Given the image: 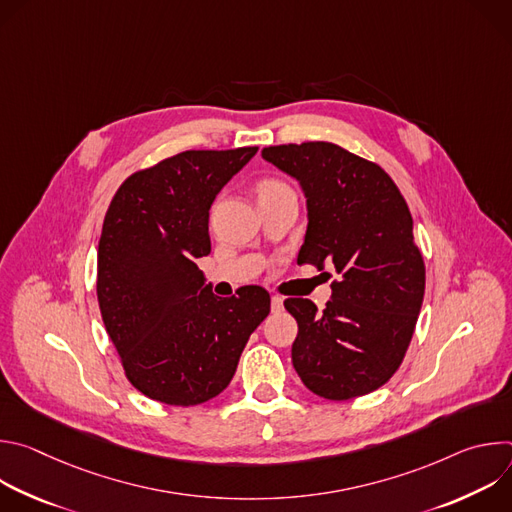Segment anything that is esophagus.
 Wrapping results in <instances>:
<instances>
[{
    "instance_id": "esophagus-1",
    "label": "esophagus",
    "mask_w": 512,
    "mask_h": 512,
    "mask_svg": "<svg viewBox=\"0 0 512 512\" xmlns=\"http://www.w3.org/2000/svg\"><path fill=\"white\" fill-rule=\"evenodd\" d=\"M271 310H273V312H281V310H283V300H281L279 296H273V298H271Z\"/></svg>"
}]
</instances>
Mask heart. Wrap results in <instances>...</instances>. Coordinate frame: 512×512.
<instances>
[{"label": "heart", "mask_w": 512, "mask_h": 512, "mask_svg": "<svg viewBox=\"0 0 512 512\" xmlns=\"http://www.w3.org/2000/svg\"><path fill=\"white\" fill-rule=\"evenodd\" d=\"M281 190H289L283 182L279 180H273V178H267L263 180L259 186H257V194L259 196H265V194H271V192H281Z\"/></svg>", "instance_id": "b5f03b06"}]
</instances>
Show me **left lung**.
<instances>
[{
	"mask_svg": "<svg viewBox=\"0 0 512 512\" xmlns=\"http://www.w3.org/2000/svg\"><path fill=\"white\" fill-rule=\"evenodd\" d=\"M261 156L304 190L298 263L332 265L340 275L324 312L306 298L283 302L298 322L294 369L330 401L373 393L403 362L425 294L409 206L381 166L336 143L271 145Z\"/></svg>",
	"mask_w": 512,
	"mask_h": 512,
	"instance_id": "1",
	"label": "left lung"
}]
</instances>
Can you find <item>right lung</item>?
<instances>
[{
  "label": "right lung",
  "mask_w": 512,
  "mask_h": 512,
  "mask_svg": "<svg viewBox=\"0 0 512 512\" xmlns=\"http://www.w3.org/2000/svg\"><path fill=\"white\" fill-rule=\"evenodd\" d=\"M257 148L188 150L131 174L115 192L97 255V298L125 377L166 405H200L231 383L271 298L259 285L218 298L196 265L208 210Z\"/></svg>",
  "instance_id": "right-lung-1"
}]
</instances>
